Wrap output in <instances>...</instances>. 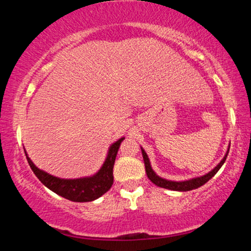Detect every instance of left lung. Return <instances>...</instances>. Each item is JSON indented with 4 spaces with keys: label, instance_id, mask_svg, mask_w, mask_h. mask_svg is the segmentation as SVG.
I'll use <instances>...</instances> for the list:
<instances>
[{
    "label": "left lung",
    "instance_id": "8db88e82",
    "mask_svg": "<svg viewBox=\"0 0 251 251\" xmlns=\"http://www.w3.org/2000/svg\"><path fill=\"white\" fill-rule=\"evenodd\" d=\"M230 148V146H229ZM229 148H227V151L226 155L223 157V159L221 160L220 163H218L217 166H215L214 169L211 170V171L208 172V174H205L204 176H201V177H196V178H191V179H188V180H181V181H176V180H169V179H165V178H162L159 177L155 172L152 170V166H151V163H150V159H149V155L146 154L145 150L142 148V153H143V158H144V164H145V171H146V175H148L149 179L152 181V183L155 184L157 186H159V188H164V189H168V190H172V191H190V190H195V189H198L200 186L204 185V184L206 183V181L211 179L214 176L217 174L218 170L222 168V165H223L224 162H226V157H227V153H229Z\"/></svg>",
    "mask_w": 251,
    "mask_h": 251
}]
</instances>
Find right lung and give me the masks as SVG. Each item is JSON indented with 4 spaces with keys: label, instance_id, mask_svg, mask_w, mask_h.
Returning <instances> with one entry per match:
<instances>
[{
    "label": "right lung",
    "instance_id": "add662e5",
    "mask_svg": "<svg viewBox=\"0 0 251 251\" xmlns=\"http://www.w3.org/2000/svg\"><path fill=\"white\" fill-rule=\"evenodd\" d=\"M125 137L118 139L116 143L109 146L107 157L99 171L93 176L82 178H75V179H63V178L51 176L43 170L36 168V165L28 157L27 152L25 151V157H27L28 163H29L30 169L39 178L45 186L55 192L56 195L70 200L72 201H96L97 198L101 197L103 194L111 189L113 184V166L116 162V157L118 150L120 148V144ZM25 149V148H24Z\"/></svg>",
    "mask_w": 251,
    "mask_h": 251
}]
</instances>
